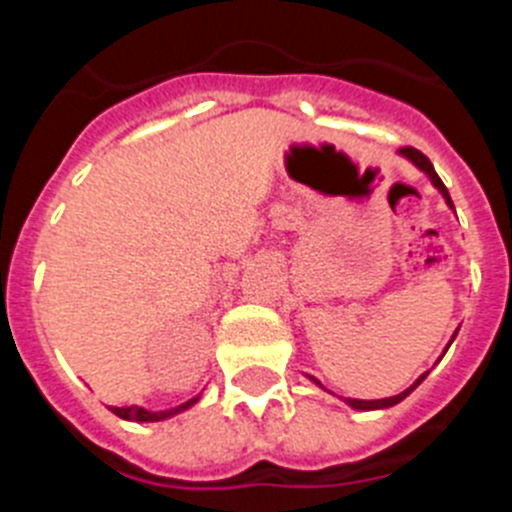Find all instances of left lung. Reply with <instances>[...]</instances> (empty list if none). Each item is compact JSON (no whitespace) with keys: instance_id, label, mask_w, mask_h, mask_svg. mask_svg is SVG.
Returning <instances> with one entry per match:
<instances>
[{"instance_id":"obj_1","label":"left lung","mask_w":512,"mask_h":512,"mask_svg":"<svg viewBox=\"0 0 512 512\" xmlns=\"http://www.w3.org/2000/svg\"><path fill=\"white\" fill-rule=\"evenodd\" d=\"M397 153H400L402 158H408V161H410V164L415 166V169L423 171V174L428 176V179H431L433 187H436L438 192H441V197H443V200H446V205H449L451 210H454V202H451V197H449V189L443 187V182H441V179H438V174H436V169H433L431 161H428V158H425L423 153H420V151H415V148H400V151H397ZM456 333H459V330H454V336H451L449 346H451V343H454ZM449 346L443 348V354H446V351H449ZM443 354H441V359H443ZM425 377H428V372L420 374V377L415 379V382L410 384V387H408V390H405V392H400V395H392V397H384V400H351V397H343V402H346L348 408H354V410H384V408H392V405H397V402L405 400V397H408L410 392H413L415 387H418V384L423 382ZM307 379H310L312 384H318L320 390H325L323 384H320L318 379H315V377H307Z\"/></svg>"}]
</instances>
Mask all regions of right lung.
I'll use <instances>...</instances> for the list:
<instances>
[{"mask_svg": "<svg viewBox=\"0 0 512 512\" xmlns=\"http://www.w3.org/2000/svg\"><path fill=\"white\" fill-rule=\"evenodd\" d=\"M200 397H202V392L200 395H194L192 400L182 402V405H176V408H169V410H148V408H140V405H125V408L110 405V410L117 415V418L133 420V423H158V420H169V418H174V415L189 410L192 405H197V402H200Z\"/></svg>", "mask_w": 512, "mask_h": 512, "instance_id": "right-lung-1", "label": "right lung"}]
</instances>
